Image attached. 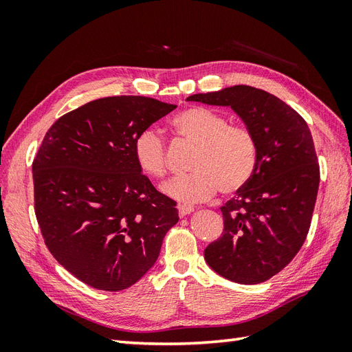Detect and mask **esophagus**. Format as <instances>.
<instances>
[{"label":"esophagus","mask_w":352,"mask_h":352,"mask_svg":"<svg viewBox=\"0 0 352 352\" xmlns=\"http://www.w3.org/2000/svg\"><path fill=\"white\" fill-rule=\"evenodd\" d=\"M177 211H179V216L180 217H185L186 214H189V212L194 211V207L192 206H186V204H180V206H177Z\"/></svg>","instance_id":"1"}]
</instances>
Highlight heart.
I'll return each instance as SVG.
<instances>
[{
    "mask_svg": "<svg viewBox=\"0 0 352 352\" xmlns=\"http://www.w3.org/2000/svg\"><path fill=\"white\" fill-rule=\"evenodd\" d=\"M180 141L197 146L190 160L192 173L170 180L164 192L180 202H199L221 194H236L254 177L258 163L255 135L245 126L232 124L228 116L206 107H189L172 122ZM133 154L142 173L154 179L167 175L168 158L164 138L154 129L136 136Z\"/></svg>",
    "mask_w": 352,
    "mask_h": 352,
    "instance_id": "obj_1",
    "label": "heart"
}]
</instances>
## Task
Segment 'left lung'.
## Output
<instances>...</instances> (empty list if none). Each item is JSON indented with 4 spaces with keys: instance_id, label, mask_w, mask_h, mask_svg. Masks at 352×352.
<instances>
[{
    "instance_id": "left-lung-1",
    "label": "left lung",
    "mask_w": 352,
    "mask_h": 352,
    "mask_svg": "<svg viewBox=\"0 0 352 352\" xmlns=\"http://www.w3.org/2000/svg\"><path fill=\"white\" fill-rule=\"evenodd\" d=\"M188 101L230 105L258 145L251 182L223 206V233L204 250L210 267L242 285L269 280L305 242L320 167L307 122L273 94L248 87L195 94Z\"/></svg>"
}]
</instances>
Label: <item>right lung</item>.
Instances as JSON below:
<instances>
[{"label":"right lung","instance_id":"right-lung-1","mask_svg":"<svg viewBox=\"0 0 352 352\" xmlns=\"http://www.w3.org/2000/svg\"><path fill=\"white\" fill-rule=\"evenodd\" d=\"M175 109L135 95L91 101L50 127L32 163L47 248L95 289L140 280L179 220L176 202L141 173L133 154L136 136Z\"/></svg>","mask_w":352,"mask_h":352}]
</instances>
